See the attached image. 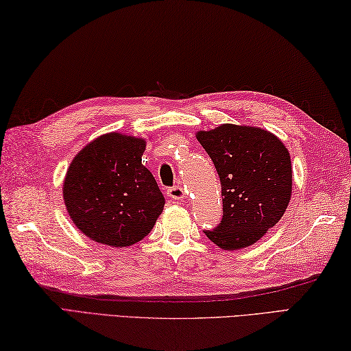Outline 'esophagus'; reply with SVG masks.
Masks as SVG:
<instances>
[{
	"label": "esophagus",
	"mask_w": 351,
	"mask_h": 351,
	"mask_svg": "<svg viewBox=\"0 0 351 351\" xmlns=\"http://www.w3.org/2000/svg\"><path fill=\"white\" fill-rule=\"evenodd\" d=\"M167 195L171 199H175L176 202H182V200L185 199V191L182 187H180V185H175V187L167 189Z\"/></svg>",
	"instance_id": "1"
}]
</instances>
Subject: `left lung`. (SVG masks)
Segmentation results:
<instances>
[{
    "label": "left lung",
    "mask_w": 351,
    "mask_h": 351,
    "mask_svg": "<svg viewBox=\"0 0 351 351\" xmlns=\"http://www.w3.org/2000/svg\"><path fill=\"white\" fill-rule=\"evenodd\" d=\"M221 184L223 219L205 235L223 250L255 244L285 214L293 193L289 152L270 131L223 123L197 131Z\"/></svg>",
    "instance_id": "obj_1"
}]
</instances>
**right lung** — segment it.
<instances>
[{
    "instance_id": "add662e5",
    "label": "right lung",
    "mask_w": 351,
    "mask_h": 351,
    "mask_svg": "<svg viewBox=\"0 0 351 351\" xmlns=\"http://www.w3.org/2000/svg\"><path fill=\"white\" fill-rule=\"evenodd\" d=\"M145 149V138L108 132L73 156L63 200L80 232L110 247H128L151 232L166 200L141 164Z\"/></svg>"
}]
</instances>
